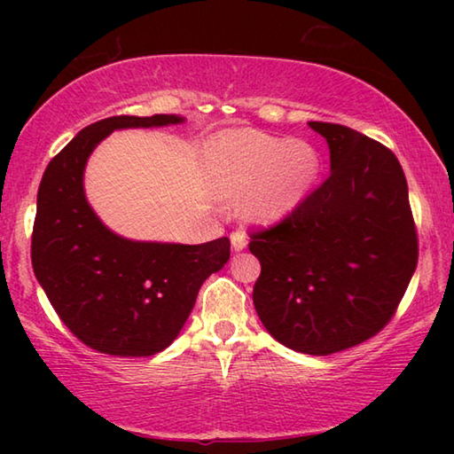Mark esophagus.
Segmentation results:
<instances>
[{
	"mask_svg": "<svg viewBox=\"0 0 454 454\" xmlns=\"http://www.w3.org/2000/svg\"><path fill=\"white\" fill-rule=\"evenodd\" d=\"M230 242H232V250L240 252L248 246V238H246L244 232H232L230 234Z\"/></svg>",
	"mask_w": 454,
	"mask_h": 454,
	"instance_id": "esophagus-1",
	"label": "esophagus"
}]
</instances>
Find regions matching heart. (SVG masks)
<instances>
[{
  "label": "heart",
  "mask_w": 454,
  "mask_h": 454,
  "mask_svg": "<svg viewBox=\"0 0 454 454\" xmlns=\"http://www.w3.org/2000/svg\"><path fill=\"white\" fill-rule=\"evenodd\" d=\"M206 160L216 196L226 202L242 198V214L256 226L290 218L310 198L322 174L317 145L252 128L214 136Z\"/></svg>",
  "instance_id": "1"
}]
</instances>
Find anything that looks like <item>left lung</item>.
<instances>
[{"mask_svg": "<svg viewBox=\"0 0 454 454\" xmlns=\"http://www.w3.org/2000/svg\"><path fill=\"white\" fill-rule=\"evenodd\" d=\"M330 176L290 218L252 234L254 306L284 347L326 356L393 318L419 260L409 186L393 152L347 126L309 121Z\"/></svg>", "mask_w": 454, "mask_h": 454, "instance_id": "1", "label": "left lung"}]
</instances>
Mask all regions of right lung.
<instances>
[{
    "label": "right lung",
    "mask_w": 454,
    "mask_h": 454,
    "mask_svg": "<svg viewBox=\"0 0 454 454\" xmlns=\"http://www.w3.org/2000/svg\"><path fill=\"white\" fill-rule=\"evenodd\" d=\"M184 121L176 114L96 121L51 160L37 190L35 278L61 322L104 355L152 356L170 347L200 286L230 258L226 236L206 244L129 240L112 232L86 198L88 158L114 129Z\"/></svg>",
    "instance_id": "obj_1"
}]
</instances>
